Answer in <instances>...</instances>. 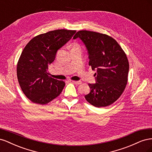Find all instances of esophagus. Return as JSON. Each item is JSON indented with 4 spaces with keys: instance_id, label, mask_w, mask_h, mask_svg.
<instances>
[{
    "instance_id": "34e87169",
    "label": "esophagus",
    "mask_w": 152,
    "mask_h": 152,
    "mask_svg": "<svg viewBox=\"0 0 152 152\" xmlns=\"http://www.w3.org/2000/svg\"><path fill=\"white\" fill-rule=\"evenodd\" d=\"M73 83H74V84H77V85H79V84H81V82L80 81H76V80H72V81Z\"/></svg>"
}]
</instances>
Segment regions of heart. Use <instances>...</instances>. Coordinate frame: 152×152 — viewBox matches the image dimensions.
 Instances as JSON below:
<instances>
[{
    "instance_id": "1",
    "label": "heart",
    "mask_w": 152,
    "mask_h": 152,
    "mask_svg": "<svg viewBox=\"0 0 152 152\" xmlns=\"http://www.w3.org/2000/svg\"><path fill=\"white\" fill-rule=\"evenodd\" d=\"M80 45L77 44H74L72 45V48H76V49H80Z\"/></svg>"
}]
</instances>
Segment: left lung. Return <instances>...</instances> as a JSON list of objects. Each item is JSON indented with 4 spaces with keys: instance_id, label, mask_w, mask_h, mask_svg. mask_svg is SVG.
<instances>
[{
    "instance_id": "1",
    "label": "left lung",
    "mask_w": 152,
    "mask_h": 152,
    "mask_svg": "<svg viewBox=\"0 0 152 152\" xmlns=\"http://www.w3.org/2000/svg\"><path fill=\"white\" fill-rule=\"evenodd\" d=\"M79 38L88 53L89 65L94 73L95 84H89L90 93L86 99L96 107H105L119 98L127 83L129 65L126 53L117 41L106 34L81 30Z\"/></svg>"
}]
</instances>
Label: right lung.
<instances>
[{"instance_id":"1","label":"right lung","mask_w":152,"mask_h":152,"mask_svg":"<svg viewBox=\"0 0 152 152\" xmlns=\"http://www.w3.org/2000/svg\"><path fill=\"white\" fill-rule=\"evenodd\" d=\"M75 30L50 31L35 37L26 44L17 65V77L25 96L33 103L45 104L60 94L65 82L51 78L48 66L58 50L70 40Z\"/></svg>"}]
</instances>
